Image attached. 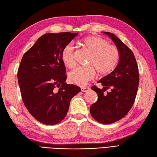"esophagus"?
<instances>
[{"mask_svg":"<svg viewBox=\"0 0 157 157\" xmlns=\"http://www.w3.org/2000/svg\"><path fill=\"white\" fill-rule=\"evenodd\" d=\"M89 89V87H88V86H82L81 87V90L82 92L87 91Z\"/></svg>","mask_w":157,"mask_h":157,"instance_id":"34e87169","label":"esophagus"}]
</instances>
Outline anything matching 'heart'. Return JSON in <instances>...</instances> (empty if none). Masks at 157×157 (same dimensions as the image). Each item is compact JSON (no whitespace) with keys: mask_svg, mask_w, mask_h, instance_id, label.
<instances>
[{"mask_svg":"<svg viewBox=\"0 0 157 157\" xmlns=\"http://www.w3.org/2000/svg\"><path fill=\"white\" fill-rule=\"evenodd\" d=\"M81 44L90 56L87 67H77L68 74L71 83L85 86L94 78L96 71L99 75H106L116 67L120 59V52L117 48L99 36H88L83 38ZM61 58L66 67L72 68L75 66V48L72 44L66 46L61 53Z\"/></svg>","mask_w":157,"mask_h":157,"instance_id":"heart-1","label":"heart"}]
</instances>
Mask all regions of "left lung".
<instances>
[{
    "label": "left lung",
    "instance_id": "left-lung-1",
    "mask_svg": "<svg viewBox=\"0 0 157 157\" xmlns=\"http://www.w3.org/2000/svg\"><path fill=\"white\" fill-rule=\"evenodd\" d=\"M109 36L120 52L119 62L110 74L97 82L103 89L93 86L98 95L97 101L90 107V113L96 121L110 124L123 118L134 103L139 85V72L133 52L112 33L104 31ZM111 88L107 94L103 93Z\"/></svg>",
    "mask_w": 157,
    "mask_h": 157
}]
</instances>
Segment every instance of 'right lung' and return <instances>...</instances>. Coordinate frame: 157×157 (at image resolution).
I'll use <instances>...</instances> for the list:
<instances>
[{
    "mask_svg": "<svg viewBox=\"0 0 157 157\" xmlns=\"http://www.w3.org/2000/svg\"><path fill=\"white\" fill-rule=\"evenodd\" d=\"M78 34H44L21 61L17 78L22 100L31 116L41 123H60L67 116L72 98L81 90L65 82L67 76L61 58L63 48Z\"/></svg>",
    "mask_w": 157,
    "mask_h": 157,
    "instance_id": "right-lung-1",
    "label": "right lung"
}]
</instances>
